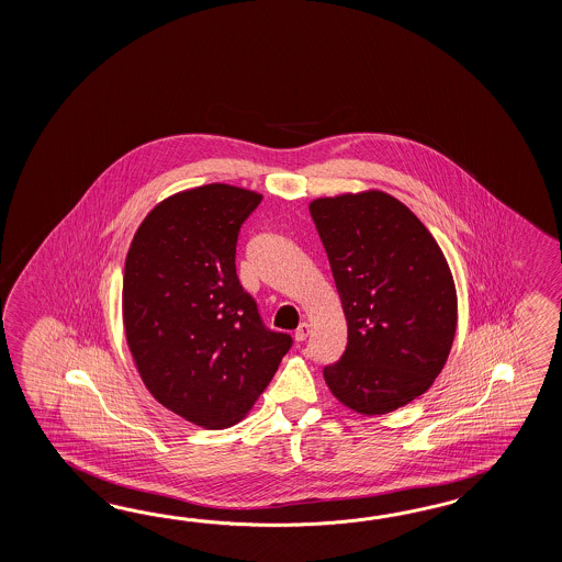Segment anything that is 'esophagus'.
Wrapping results in <instances>:
<instances>
[{
	"instance_id": "obj_1",
	"label": "esophagus",
	"mask_w": 562,
	"mask_h": 562,
	"mask_svg": "<svg viewBox=\"0 0 562 562\" xmlns=\"http://www.w3.org/2000/svg\"><path fill=\"white\" fill-rule=\"evenodd\" d=\"M307 335H310V325L305 322L299 323V327L295 329V341H297V344L305 341Z\"/></svg>"
}]
</instances>
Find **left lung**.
Returning <instances> with one entry per match:
<instances>
[{"mask_svg": "<svg viewBox=\"0 0 562 562\" xmlns=\"http://www.w3.org/2000/svg\"><path fill=\"white\" fill-rule=\"evenodd\" d=\"M310 213L347 322L346 351L323 378L358 414L406 406L428 392L454 341L458 303L442 249L387 192L315 199Z\"/></svg>", "mask_w": 562, "mask_h": 562, "instance_id": "8db88e82", "label": "left lung"}]
</instances>
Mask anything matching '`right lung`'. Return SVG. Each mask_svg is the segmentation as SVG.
Here are the masks:
<instances>
[{"mask_svg": "<svg viewBox=\"0 0 562 562\" xmlns=\"http://www.w3.org/2000/svg\"><path fill=\"white\" fill-rule=\"evenodd\" d=\"M259 192L204 184L156 204L126 255L122 315L144 385L196 426L237 424L293 346L265 327L237 277L240 225Z\"/></svg>", "mask_w": 562, "mask_h": 562, "instance_id": "obj_1", "label": "right lung"}]
</instances>
